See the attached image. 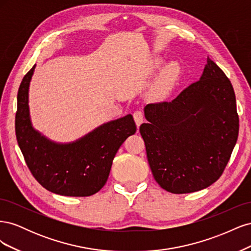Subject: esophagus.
<instances>
[{
  "label": "esophagus",
  "mask_w": 251,
  "mask_h": 251,
  "mask_svg": "<svg viewBox=\"0 0 251 251\" xmlns=\"http://www.w3.org/2000/svg\"><path fill=\"white\" fill-rule=\"evenodd\" d=\"M133 116H134L136 125H137V126H139L143 123V118H144L143 113L141 111H139V110L138 111H135L134 114H133Z\"/></svg>",
  "instance_id": "esophagus-1"
}]
</instances>
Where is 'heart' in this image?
Segmentation results:
<instances>
[{
  "instance_id": "1",
  "label": "heart",
  "mask_w": 251,
  "mask_h": 251,
  "mask_svg": "<svg viewBox=\"0 0 251 251\" xmlns=\"http://www.w3.org/2000/svg\"><path fill=\"white\" fill-rule=\"evenodd\" d=\"M160 65V60H156L154 63V68H157ZM179 75V66L177 63H170L166 65L163 70L161 71L160 75H159L156 90L159 94H164L168 92V91L173 87L174 82L176 81L177 77Z\"/></svg>"
}]
</instances>
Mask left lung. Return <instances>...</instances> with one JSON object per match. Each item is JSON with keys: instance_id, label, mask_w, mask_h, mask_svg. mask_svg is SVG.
<instances>
[{"instance_id": "1", "label": "left lung", "mask_w": 251, "mask_h": 251, "mask_svg": "<svg viewBox=\"0 0 251 251\" xmlns=\"http://www.w3.org/2000/svg\"><path fill=\"white\" fill-rule=\"evenodd\" d=\"M140 134L150 168L166 192L201 191L221 177L239 135L232 85L207 57L200 80L172 101L144 108Z\"/></svg>"}]
</instances>
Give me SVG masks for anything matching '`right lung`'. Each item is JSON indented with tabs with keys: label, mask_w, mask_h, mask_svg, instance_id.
Segmentation results:
<instances>
[{
	"label": "right lung",
	"mask_w": 251,
	"mask_h": 251,
	"mask_svg": "<svg viewBox=\"0 0 251 251\" xmlns=\"http://www.w3.org/2000/svg\"><path fill=\"white\" fill-rule=\"evenodd\" d=\"M35 66L23 78L18 92L16 135L32 176L47 191L62 196L94 195L108 180L113 159L125 140L136 133L132 115L110 121L68 144L54 143L31 126L28 89Z\"/></svg>",
	"instance_id": "obj_1"
}]
</instances>
